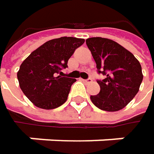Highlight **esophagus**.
<instances>
[{
  "label": "esophagus",
  "mask_w": 154,
  "mask_h": 154,
  "mask_svg": "<svg viewBox=\"0 0 154 154\" xmlns=\"http://www.w3.org/2000/svg\"><path fill=\"white\" fill-rule=\"evenodd\" d=\"M83 81L86 84H89V83H92L93 79L92 78H87V79H83Z\"/></svg>",
  "instance_id": "obj_1"
}]
</instances>
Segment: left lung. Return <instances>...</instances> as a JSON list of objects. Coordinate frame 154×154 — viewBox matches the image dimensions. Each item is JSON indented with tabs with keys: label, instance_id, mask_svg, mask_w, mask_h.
<instances>
[{
	"label": "left lung",
	"instance_id": "obj_1",
	"mask_svg": "<svg viewBox=\"0 0 154 154\" xmlns=\"http://www.w3.org/2000/svg\"><path fill=\"white\" fill-rule=\"evenodd\" d=\"M85 42L98 73L105 76L97 80L101 90L97 95L90 96L92 103L106 111L126 107L138 93L143 81L140 62L129 51L110 39L91 37Z\"/></svg>",
	"mask_w": 154,
	"mask_h": 154
}]
</instances>
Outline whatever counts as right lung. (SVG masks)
<instances>
[{
  "label": "right lung",
  "mask_w": 154,
  "mask_h": 154,
  "mask_svg": "<svg viewBox=\"0 0 154 154\" xmlns=\"http://www.w3.org/2000/svg\"><path fill=\"white\" fill-rule=\"evenodd\" d=\"M84 39L63 36L45 43L20 65L17 80L24 94L36 107L51 109L68 99L75 78L62 77L61 69ZM60 75H59L58 74Z\"/></svg>",
  "instance_id": "add662e5"
}]
</instances>
